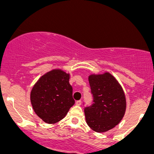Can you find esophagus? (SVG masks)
<instances>
[{"label":"esophagus","mask_w":154,"mask_h":154,"mask_svg":"<svg viewBox=\"0 0 154 154\" xmlns=\"http://www.w3.org/2000/svg\"><path fill=\"white\" fill-rule=\"evenodd\" d=\"M81 103H82V101H81V100H77V101H76V105L77 106H80Z\"/></svg>","instance_id":"esophagus-1"}]
</instances>
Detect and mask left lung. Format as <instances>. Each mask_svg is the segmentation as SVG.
I'll use <instances>...</instances> for the list:
<instances>
[{"label":"left lung","instance_id":"1","mask_svg":"<svg viewBox=\"0 0 154 154\" xmlns=\"http://www.w3.org/2000/svg\"><path fill=\"white\" fill-rule=\"evenodd\" d=\"M93 103L85 109L86 122L93 131L105 132L122 119L126 111L125 93L115 77L109 72L88 77Z\"/></svg>","mask_w":154,"mask_h":154}]
</instances>
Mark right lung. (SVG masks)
Here are the masks:
<instances>
[{"mask_svg":"<svg viewBox=\"0 0 154 154\" xmlns=\"http://www.w3.org/2000/svg\"><path fill=\"white\" fill-rule=\"evenodd\" d=\"M69 74L53 69L37 81L30 93V100L35 114L48 124L59 122L75 104Z\"/></svg>","mask_w":154,"mask_h":154,"instance_id":"add662e5","label":"right lung"}]
</instances>
